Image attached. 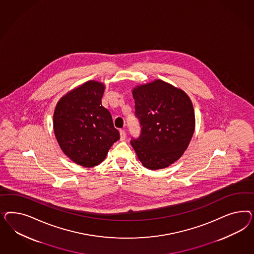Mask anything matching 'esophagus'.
Instances as JSON below:
<instances>
[{
    "label": "esophagus",
    "instance_id": "1",
    "mask_svg": "<svg viewBox=\"0 0 254 254\" xmlns=\"http://www.w3.org/2000/svg\"><path fill=\"white\" fill-rule=\"evenodd\" d=\"M119 133H120V139L124 140L126 138V132L123 129H120Z\"/></svg>",
    "mask_w": 254,
    "mask_h": 254
}]
</instances>
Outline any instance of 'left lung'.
Listing matches in <instances>:
<instances>
[{
    "mask_svg": "<svg viewBox=\"0 0 254 254\" xmlns=\"http://www.w3.org/2000/svg\"><path fill=\"white\" fill-rule=\"evenodd\" d=\"M132 95L141 134L131 145L146 169L168 168L182 157L192 139V101L183 89L160 79L135 86Z\"/></svg>",
    "mask_w": 254,
    "mask_h": 254,
    "instance_id": "1",
    "label": "left lung"
}]
</instances>
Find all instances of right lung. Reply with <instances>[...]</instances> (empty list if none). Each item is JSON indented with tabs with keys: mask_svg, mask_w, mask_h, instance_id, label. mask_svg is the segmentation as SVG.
Listing matches in <instances>:
<instances>
[{
	"mask_svg": "<svg viewBox=\"0 0 254 254\" xmlns=\"http://www.w3.org/2000/svg\"><path fill=\"white\" fill-rule=\"evenodd\" d=\"M105 85L90 80L65 94L55 108L53 127L62 152L77 165L103 161L120 138L112 116L101 104Z\"/></svg>",
	"mask_w": 254,
	"mask_h": 254,
	"instance_id": "right-lung-1",
	"label": "right lung"
}]
</instances>
